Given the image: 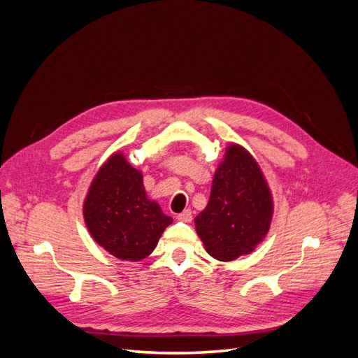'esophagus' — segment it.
Here are the masks:
<instances>
[{
    "label": "esophagus",
    "instance_id": "esophagus-1",
    "mask_svg": "<svg viewBox=\"0 0 358 358\" xmlns=\"http://www.w3.org/2000/svg\"><path fill=\"white\" fill-rule=\"evenodd\" d=\"M178 220L182 221V222H191V221H192V212H191L189 209L183 210L182 213L178 215Z\"/></svg>",
    "mask_w": 358,
    "mask_h": 358
}]
</instances>
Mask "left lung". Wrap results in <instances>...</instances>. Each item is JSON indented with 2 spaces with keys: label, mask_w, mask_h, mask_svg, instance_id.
I'll use <instances>...</instances> for the list:
<instances>
[{
  "label": "left lung",
  "mask_w": 358,
  "mask_h": 358,
  "mask_svg": "<svg viewBox=\"0 0 358 358\" xmlns=\"http://www.w3.org/2000/svg\"><path fill=\"white\" fill-rule=\"evenodd\" d=\"M273 216V199L262 167L248 150L230 143L216 169L210 199L194 222L208 254L233 262L264 241Z\"/></svg>",
  "instance_id": "obj_1"
}]
</instances>
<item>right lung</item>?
<instances>
[{"instance_id":"1","label":"right lung","mask_w":358,"mask_h":358,"mask_svg":"<svg viewBox=\"0 0 358 358\" xmlns=\"http://www.w3.org/2000/svg\"><path fill=\"white\" fill-rule=\"evenodd\" d=\"M83 218L92 239L113 257L140 262L152 254L173 222L148 199L142 171L117 150L96 171L83 201Z\"/></svg>"}]
</instances>
